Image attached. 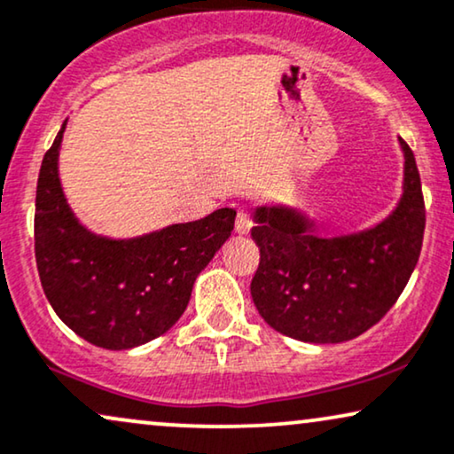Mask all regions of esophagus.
<instances>
[{
    "label": "esophagus",
    "instance_id": "34e87169",
    "mask_svg": "<svg viewBox=\"0 0 454 454\" xmlns=\"http://www.w3.org/2000/svg\"><path fill=\"white\" fill-rule=\"evenodd\" d=\"M254 228V217H251L247 211H239L237 214V232L239 234H247Z\"/></svg>",
    "mask_w": 454,
    "mask_h": 454
}]
</instances>
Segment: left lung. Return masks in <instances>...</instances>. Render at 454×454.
<instances>
[{
    "mask_svg": "<svg viewBox=\"0 0 454 454\" xmlns=\"http://www.w3.org/2000/svg\"><path fill=\"white\" fill-rule=\"evenodd\" d=\"M404 151V194L398 209L372 231L318 239L306 217L260 207L251 237L260 266L251 297L274 331L308 343H340L363 335L389 312L419 262L426 200L415 154Z\"/></svg>",
    "mask_w": 454,
    "mask_h": 454,
    "instance_id": "obj_1",
    "label": "left lung"
}]
</instances>
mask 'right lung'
<instances>
[{"label": "right lung", "instance_id": "add662e5", "mask_svg": "<svg viewBox=\"0 0 454 454\" xmlns=\"http://www.w3.org/2000/svg\"><path fill=\"white\" fill-rule=\"evenodd\" d=\"M65 125L43 154L35 197V260L43 294L68 329L105 349H129L163 335L184 314L199 272L234 231L223 207L131 240L85 231L59 180Z\"/></svg>", "mask_w": 454, "mask_h": 454}]
</instances>
